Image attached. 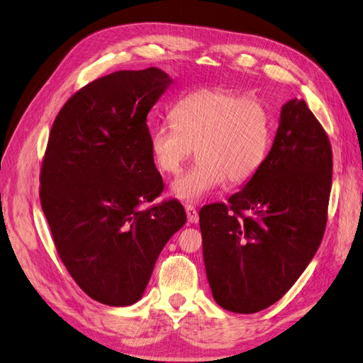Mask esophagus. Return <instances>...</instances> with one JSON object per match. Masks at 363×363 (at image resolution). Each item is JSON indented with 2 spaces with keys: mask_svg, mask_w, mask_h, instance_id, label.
<instances>
[{
  "mask_svg": "<svg viewBox=\"0 0 363 363\" xmlns=\"http://www.w3.org/2000/svg\"><path fill=\"white\" fill-rule=\"evenodd\" d=\"M186 217H188L189 223H199V212H197L196 208L191 206V205L186 206Z\"/></svg>",
  "mask_w": 363,
  "mask_h": 363,
  "instance_id": "1",
  "label": "esophagus"
}]
</instances>
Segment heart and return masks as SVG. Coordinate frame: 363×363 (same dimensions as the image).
Wrapping results in <instances>:
<instances>
[{
    "mask_svg": "<svg viewBox=\"0 0 363 363\" xmlns=\"http://www.w3.org/2000/svg\"><path fill=\"white\" fill-rule=\"evenodd\" d=\"M272 141V118L255 96L223 87L194 91L174 106L172 121L151 130L149 145L158 171L177 174L192 155L197 162L177 179L171 192L197 203L226 182L243 184L260 171Z\"/></svg>",
    "mask_w": 363,
    "mask_h": 363,
    "instance_id": "1",
    "label": "heart"
}]
</instances>
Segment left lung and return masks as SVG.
<instances>
[{
  "label": "left lung",
  "mask_w": 363,
  "mask_h": 363,
  "mask_svg": "<svg viewBox=\"0 0 363 363\" xmlns=\"http://www.w3.org/2000/svg\"><path fill=\"white\" fill-rule=\"evenodd\" d=\"M331 180L328 135L303 100H289L260 171L228 205L200 209L206 277L220 306L252 314L288 293L323 238Z\"/></svg>",
  "instance_id": "left-lung-1"
}]
</instances>
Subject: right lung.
<instances>
[{
  "label": "right lung",
  "mask_w": 363,
  "mask_h": 363,
  "mask_svg": "<svg viewBox=\"0 0 363 363\" xmlns=\"http://www.w3.org/2000/svg\"><path fill=\"white\" fill-rule=\"evenodd\" d=\"M172 83L158 67L118 70L82 87L58 112L40 200L60 259L96 302H138L167 240L186 223L149 145V111Z\"/></svg>",
  "instance_id": "obj_1"
}]
</instances>
